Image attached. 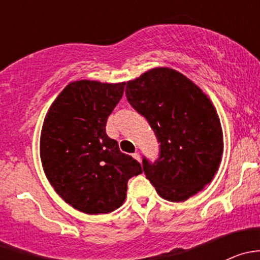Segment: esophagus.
Here are the masks:
<instances>
[{
	"label": "esophagus",
	"mask_w": 260,
	"mask_h": 260,
	"mask_svg": "<svg viewBox=\"0 0 260 260\" xmlns=\"http://www.w3.org/2000/svg\"><path fill=\"white\" fill-rule=\"evenodd\" d=\"M132 156H133V158H136V159H137V161H141V154L138 153V152H135V153H133Z\"/></svg>",
	"instance_id": "1"
}]
</instances>
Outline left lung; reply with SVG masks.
I'll return each mask as SVG.
<instances>
[{
    "label": "left lung",
    "mask_w": 260,
    "mask_h": 260,
    "mask_svg": "<svg viewBox=\"0 0 260 260\" xmlns=\"http://www.w3.org/2000/svg\"><path fill=\"white\" fill-rule=\"evenodd\" d=\"M125 96L148 120L159 158H143V171L162 199L181 203L211 182L221 162L220 118L208 95L171 68L147 70L127 81Z\"/></svg>",
    "instance_id": "left-lung-1"
}]
</instances>
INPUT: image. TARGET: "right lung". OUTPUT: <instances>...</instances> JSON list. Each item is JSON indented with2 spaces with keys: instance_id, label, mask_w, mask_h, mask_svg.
I'll list each match as a JSON object with an SVG mask.
<instances>
[{
  "instance_id": "add662e5",
  "label": "right lung",
  "mask_w": 260,
  "mask_h": 260,
  "mask_svg": "<svg viewBox=\"0 0 260 260\" xmlns=\"http://www.w3.org/2000/svg\"><path fill=\"white\" fill-rule=\"evenodd\" d=\"M124 83L77 80L50 106L40 136L44 172L57 195L89 215L108 214L124 203L128 180L142 174L106 133Z\"/></svg>"
}]
</instances>
